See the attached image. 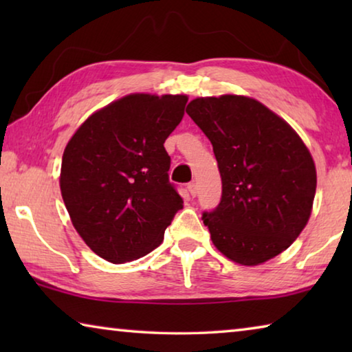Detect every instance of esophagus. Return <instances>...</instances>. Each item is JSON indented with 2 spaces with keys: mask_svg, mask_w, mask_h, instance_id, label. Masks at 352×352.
<instances>
[{
  "mask_svg": "<svg viewBox=\"0 0 352 352\" xmlns=\"http://www.w3.org/2000/svg\"><path fill=\"white\" fill-rule=\"evenodd\" d=\"M188 190H189V194L192 195V197H195V195H197V183L190 182V183L188 184Z\"/></svg>",
  "mask_w": 352,
  "mask_h": 352,
  "instance_id": "esophagus-1",
  "label": "esophagus"
}]
</instances>
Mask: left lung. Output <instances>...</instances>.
<instances>
[{
	"label": "left lung",
	"instance_id": "left-lung-1",
	"mask_svg": "<svg viewBox=\"0 0 352 352\" xmlns=\"http://www.w3.org/2000/svg\"><path fill=\"white\" fill-rule=\"evenodd\" d=\"M186 113L211 141L222 199L201 220L226 258L258 265L287 250L311 217L317 170L283 118L234 94L190 100Z\"/></svg>",
	"mask_w": 352,
	"mask_h": 352
}]
</instances>
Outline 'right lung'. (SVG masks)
<instances>
[{
	"instance_id": "add662e5",
	"label": "right lung",
	"mask_w": 352,
	"mask_h": 352,
	"mask_svg": "<svg viewBox=\"0 0 352 352\" xmlns=\"http://www.w3.org/2000/svg\"><path fill=\"white\" fill-rule=\"evenodd\" d=\"M184 94H129L87 119L65 147L60 190L77 233L113 264L163 242L183 199L169 182L164 141L184 115Z\"/></svg>"
}]
</instances>
